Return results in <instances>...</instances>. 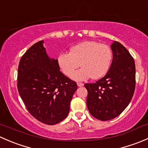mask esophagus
Returning a JSON list of instances; mask_svg holds the SVG:
<instances>
[{
  "label": "esophagus",
  "mask_w": 148,
  "mask_h": 148,
  "mask_svg": "<svg viewBox=\"0 0 148 148\" xmlns=\"http://www.w3.org/2000/svg\"><path fill=\"white\" fill-rule=\"evenodd\" d=\"M77 86H79V87H81V86H84V84L83 83H80V82H77Z\"/></svg>",
  "instance_id": "1"
}]
</instances>
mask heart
I'll return each mask as SVG.
<instances>
[{
  "instance_id": "heart-1",
  "label": "heart",
  "mask_w": 148,
  "mask_h": 148,
  "mask_svg": "<svg viewBox=\"0 0 148 148\" xmlns=\"http://www.w3.org/2000/svg\"><path fill=\"white\" fill-rule=\"evenodd\" d=\"M112 53L110 46L97 41H86L70 48L69 53H62L57 58L59 68L66 77H71L81 65L83 68L72 75L77 81L92 77L98 79L110 69Z\"/></svg>"
}]
</instances>
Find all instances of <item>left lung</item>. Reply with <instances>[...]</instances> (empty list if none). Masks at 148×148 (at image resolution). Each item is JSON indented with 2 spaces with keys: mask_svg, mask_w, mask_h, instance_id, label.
Returning a JSON list of instances; mask_svg holds the SVG:
<instances>
[{
  "mask_svg": "<svg viewBox=\"0 0 148 148\" xmlns=\"http://www.w3.org/2000/svg\"><path fill=\"white\" fill-rule=\"evenodd\" d=\"M112 62L105 76L93 84H85L86 105L93 117L107 121L119 116L130 102L135 88V64L127 49L114 41Z\"/></svg>",
  "mask_w": 148,
  "mask_h": 148,
  "instance_id": "obj_1",
  "label": "left lung"
}]
</instances>
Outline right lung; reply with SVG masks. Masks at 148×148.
Returning a JSON list of instances; mask_svg holds the SVG:
<instances>
[{
  "label": "right lung",
  "instance_id": "right-lung-1",
  "mask_svg": "<svg viewBox=\"0 0 148 148\" xmlns=\"http://www.w3.org/2000/svg\"><path fill=\"white\" fill-rule=\"evenodd\" d=\"M17 86L31 115L50 125L67 117L77 89V83L60 71L57 59L48 56L44 41L34 44L21 59Z\"/></svg>",
  "mask_w": 148,
  "mask_h": 148
}]
</instances>
